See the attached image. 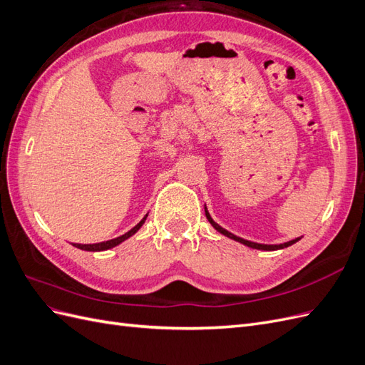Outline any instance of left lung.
I'll return each instance as SVG.
<instances>
[{
    "instance_id": "left-lung-1",
    "label": "left lung",
    "mask_w": 365,
    "mask_h": 365,
    "mask_svg": "<svg viewBox=\"0 0 365 365\" xmlns=\"http://www.w3.org/2000/svg\"><path fill=\"white\" fill-rule=\"evenodd\" d=\"M205 216H207V219H208V222L212 224L219 233H222L224 236H227V237H231V239H235V240H237V242H240V244H244V245H247V247H251V248H256V250H263V251H275V250H282V248H288V247H291V245H294L295 242H298L300 239H294V240H289V242H286V244H280V245H262V244H256V242H250V240H245V239H242V237H237V236H235V235H231L230 231H227L225 228H222L220 225H217L215 220L212 219V216H210V213L207 212V208H205Z\"/></svg>"
}]
</instances>
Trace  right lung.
<instances>
[{
	"label": "right lung",
	"mask_w": 365,
	"mask_h": 365,
	"mask_svg": "<svg viewBox=\"0 0 365 365\" xmlns=\"http://www.w3.org/2000/svg\"><path fill=\"white\" fill-rule=\"evenodd\" d=\"M146 217H148V215L143 217L140 222L132 228V230H129L128 233H125L123 236H120V237H115V239H111V240H106V242H101V244H90V245H82V244H73L76 248H81V250H83V251H105V250H109V248H113V247H117L118 244H121V242L123 240H126L128 237H130L132 235H135L137 231L140 230V227L145 224V220H146Z\"/></svg>",
	"instance_id": "right-lung-1"
}]
</instances>
